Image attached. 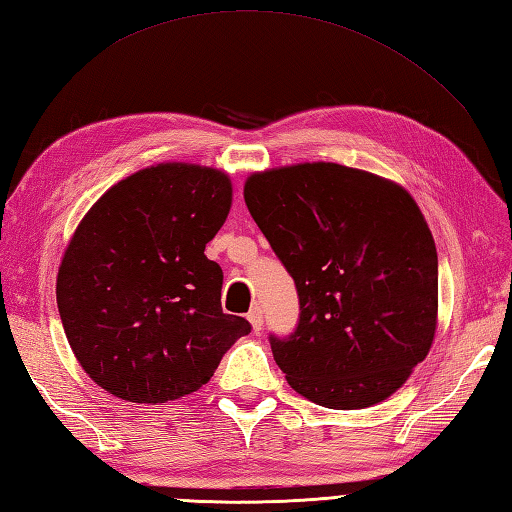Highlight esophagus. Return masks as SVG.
<instances>
[{"label":"esophagus","instance_id":"34e87169","mask_svg":"<svg viewBox=\"0 0 512 512\" xmlns=\"http://www.w3.org/2000/svg\"><path fill=\"white\" fill-rule=\"evenodd\" d=\"M248 321H250V325H253V330H255V332L262 330V325H264V312H262V308H259V306H253V308H250V312H248Z\"/></svg>","mask_w":512,"mask_h":512}]
</instances>
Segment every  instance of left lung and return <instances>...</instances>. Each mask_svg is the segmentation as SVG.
<instances>
[{"instance_id": "1", "label": "left lung", "mask_w": 512, "mask_h": 512, "mask_svg": "<svg viewBox=\"0 0 512 512\" xmlns=\"http://www.w3.org/2000/svg\"><path fill=\"white\" fill-rule=\"evenodd\" d=\"M244 200L297 286V330L270 336L290 387L330 409L389 398L438 325V253L416 200L336 162L257 171Z\"/></svg>"}]
</instances>
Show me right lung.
<instances>
[{
    "mask_svg": "<svg viewBox=\"0 0 512 512\" xmlns=\"http://www.w3.org/2000/svg\"><path fill=\"white\" fill-rule=\"evenodd\" d=\"M231 202L224 171L162 162L85 213L61 259L57 306L96 385L129 402L176 400L209 383L250 332L222 312V268L204 255Z\"/></svg>",
    "mask_w": 512,
    "mask_h": 512,
    "instance_id": "1",
    "label": "right lung"
}]
</instances>
